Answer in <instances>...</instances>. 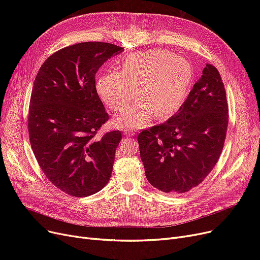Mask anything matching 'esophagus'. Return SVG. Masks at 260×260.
Segmentation results:
<instances>
[{"mask_svg": "<svg viewBox=\"0 0 260 260\" xmlns=\"http://www.w3.org/2000/svg\"><path fill=\"white\" fill-rule=\"evenodd\" d=\"M124 135H126V136H134L135 133L129 131V129H124Z\"/></svg>", "mask_w": 260, "mask_h": 260, "instance_id": "1", "label": "esophagus"}]
</instances>
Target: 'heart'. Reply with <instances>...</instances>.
Wrapping results in <instances>:
<instances>
[{"label":"heart","mask_w":260,"mask_h":260,"mask_svg":"<svg viewBox=\"0 0 260 260\" xmlns=\"http://www.w3.org/2000/svg\"><path fill=\"white\" fill-rule=\"evenodd\" d=\"M192 79L193 68L187 60L169 50L152 49L129 54L120 73L98 78L95 89L114 112L124 111L138 90L140 98L115 119V124L141 128L155 114L167 117L175 113L183 103Z\"/></svg>","instance_id":"heart-1"}]
</instances>
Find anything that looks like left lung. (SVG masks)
Wrapping results in <instances>:
<instances>
[{
  "label": "left lung",
  "mask_w": 260,
  "mask_h": 260,
  "mask_svg": "<svg viewBox=\"0 0 260 260\" xmlns=\"http://www.w3.org/2000/svg\"><path fill=\"white\" fill-rule=\"evenodd\" d=\"M228 123L223 82L217 68L207 64L178 112L138 135L148 182L171 194L198 186L221 155Z\"/></svg>",
  "instance_id": "obj_1"
}]
</instances>
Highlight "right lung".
<instances>
[{
    "label": "right lung",
    "mask_w": 260,
    "mask_h": 260,
    "mask_svg": "<svg viewBox=\"0 0 260 260\" xmlns=\"http://www.w3.org/2000/svg\"><path fill=\"white\" fill-rule=\"evenodd\" d=\"M123 48L84 42L64 47L42 64L28 112L30 145L47 179L75 197L101 190L113 172L120 131L98 135L108 114L95 89V74Z\"/></svg>",
    "instance_id": "1"
}]
</instances>
